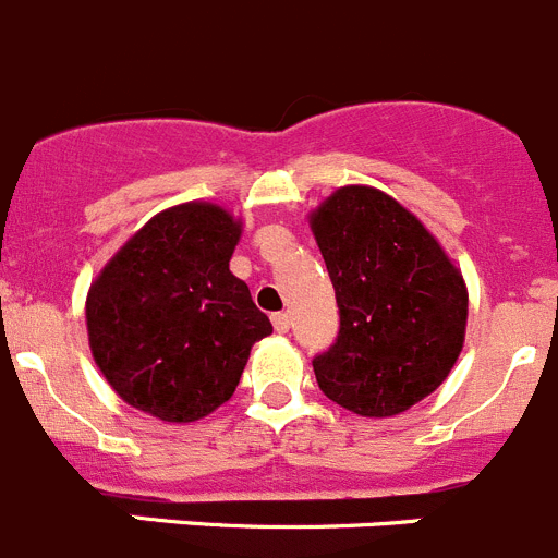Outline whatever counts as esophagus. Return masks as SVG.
<instances>
[{
	"label": "esophagus",
	"mask_w": 558,
	"mask_h": 558,
	"mask_svg": "<svg viewBox=\"0 0 558 558\" xmlns=\"http://www.w3.org/2000/svg\"><path fill=\"white\" fill-rule=\"evenodd\" d=\"M270 322H274L276 332H288V329H290V315L288 313H274V318H270Z\"/></svg>",
	"instance_id": "esophagus-1"
}]
</instances>
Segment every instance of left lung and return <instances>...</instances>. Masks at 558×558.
Here are the masks:
<instances>
[{"label":"left lung","instance_id":"left-lung-1","mask_svg":"<svg viewBox=\"0 0 558 558\" xmlns=\"http://www.w3.org/2000/svg\"><path fill=\"white\" fill-rule=\"evenodd\" d=\"M340 329L313 360L318 388L360 416H397L436 391L466 332V284L436 236L372 186H340L310 215Z\"/></svg>","mask_w":558,"mask_h":558}]
</instances>
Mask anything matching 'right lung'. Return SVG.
Wrapping results in <instances>:
<instances>
[{
    "mask_svg": "<svg viewBox=\"0 0 558 558\" xmlns=\"http://www.w3.org/2000/svg\"><path fill=\"white\" fill-rule=\"evenodd\" d=\"M240 223L204 201L147 220L86 299L88 347L108 386L161 422H195L231 399L251 347L274 332L229 270Z\"/></svg>",
    "mask_w": 558,
    "mask_h": 558,
    "instance_id": "right-lung-1",
    "label": "right lung"
}]
</instances>
